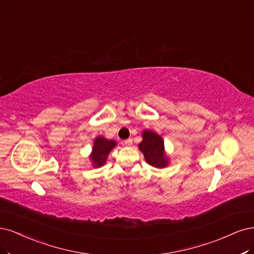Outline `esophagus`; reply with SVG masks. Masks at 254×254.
Masks as SVG:
<instances>
[{
  "instance_id": "34e87169",
  "label": "esophagus",
  "mask_w": 254,
  "mask_h": 254,
  "mask_svg": "<svg viewBox=\"0 0 254 254\" xmlns=\"http://www.w3.org/2000/svg\"><path fill=\"white\" fill-rule=\"evenodd\" d=\"M122 143H124V145H126V146H130L133 143V140L129 138V139H127V140H125V141H122Z\"/></svg>"
}]
</instances>
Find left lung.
Instances as JSON below:
<instances>
[{"label":"left lung","mask_w":254,"mask_h":254,"mask_svg":"<svg viewBox=\"0 0 254 254\" xmlns=\"http://www.w3.org/2000/svg\"><path fill=\"white\" fill-rule=\"evenodd\" d=\"M143 139L139 143V150L143 155L149 165L156 168H165L168 165V159L163 152L162 138L152 130H144Z\"/></svg>","instance_id":"1"}]
</instances>
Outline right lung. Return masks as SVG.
I'll use <instances>...</instances> for the list:
<instances>
[{"label":"right lung","mask_w":254,"mask_h":254,"mask_svg":"<svg viewBox=\"0 0 254 254\" xmlns=\"http://www.w3.org/2000/svg\"><path fill=\"white\" fill-rule=\"evenodd\" d=\"M115 141L108 140L103 137H98L95 139L92 154V160L95 167H101L104 165L109 153L113 150V148H115Z\"/></svg>","instance_id":"obj_1"}]
</instances>
